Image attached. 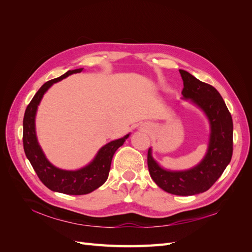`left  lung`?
<instances>
[{"instance_id":"left-lung-1","label":"left lung","mask_w":252,"mask_h":252,"mask_svg":"<svg viewBox=\"0 0 252 252\" xmlns=\"http://www.w3.org/2000/svg\"><path fill=\"white\" fill-rule=\"evenodd\" d=\"M184 88L182 94L190 98L208 117L211 134L207 155L194 168L186 171H167L161 168L148 150L147 164L151 179L166 192L175 195H193L207 191L230 163L233 151L231 114L219 91L209 84L180 69Z\"/></svg>"}]
</instances>
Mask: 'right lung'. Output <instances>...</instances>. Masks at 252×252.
I'll return each mask as SVG.
<instances>
[{"label": "right lung", "mask_w": 252, "mask_h": 252, "mask_svg": "<svg viewBox=\"0 0 252 252\" xmlns=\"http://www.w3.org/2000/svg\"><path fill=\"white\" fill-rule=\"evenodd\" d=\"M80 71H82V68L69 70L61 77L45 83L28 104L25 110L24 120H23V146H24L25 155L33 167L37 177L43 184L52 191L71 195L90 193L104 184L108 178L114 152L124 144L125 140L129 136V134H127L124 138L106 144L98 150L93 162L77 171L59 169L51 165L48 159L45 158L35 135L34 118L37 105L40 104L44 94L53 83H57L69 74Z\"/></svg>", "instance_id": "add662e5"}]
</instances>
